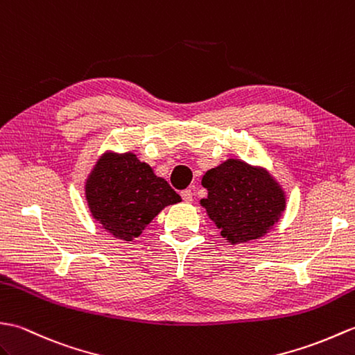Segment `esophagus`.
<instances>
[{"instance_id":"1","label":"esophagus","mask_w":355,"mask_h":355,"mask_svg":"<svg viewBox=\"0 0 355 355\" xmlns=\"http://www.w3.org/2000/svg\"><path fill=\"white\" fill-rule=\"evenodd\" d=\"M180 198H182L185 202L190 203L193 200V191L191 190H184L180 191Z\"/></svg>"}]
</instances>
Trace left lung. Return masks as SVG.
<instances>
[{
	"instance_id": "1",
	"label": "left lung",
	"mask_w": 355,
	"mask_h": 355,
	"mask_svg": "<svg viewBox=\"0 0 355 355\" xmlns=\"http://www.w3.org/2000/svg\"><path fill=\"white\" fill-rule=\"evenodd\" d=\"M202 185L208 190L202 207L231 243L261 237L286 208L284 193L269 173L239 159L209 170Z\"/></svg>"
}]
</instances>
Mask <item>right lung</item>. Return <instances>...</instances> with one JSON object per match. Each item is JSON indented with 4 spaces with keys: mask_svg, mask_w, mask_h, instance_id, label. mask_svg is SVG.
Returning <instances> with one entry per match:
<instances>
[{
    "mask_svg": "<svg viewBox=\"0 0 355 355\" xmlns=\"http://www.w3.org/2000/svg\"><path fill=\"white\" fill-rule=\"evenodd\" d=\"M86 199L92 217L107 232L129 241L164 207L180 202V196L146 162L125 153L101 157L86 182Z\"/></svg>",
    "mask_w": 355,
    "mask_h": 355,
    "instance_id": "obj_1",
    "label": "right lung"
}]
</instances>
